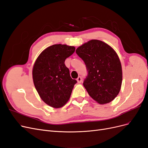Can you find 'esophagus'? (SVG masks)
Returning <instances> with one entry per match:
<instances>
[{"instance_id": "obj_1", "label": "esophagus", "mask_w": 148, "mask_h": 148, "mask_svg": "<svg viewBox=\"0 0 148 148\" xmlns=\"http://www.w3.org/2000/svg\"><path fill=\"white\" fill-rule=\"evenodd\" d=\"M77 82L78 83H82V78L81 77H78V78L77 79Z\"/></svg>"}]
</instances>
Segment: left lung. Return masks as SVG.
<instances>
[{
  "label": "left lung",
  "instance_id": "1",
  "mask_svg": "<svg viewBox=\"0 0 148 148\" xmlns=\"http://www.w3.org/2000/svg\"><path fill=\"white\" fill-rule=\"evenodd\" d=\"M76 53L84 61L88 75L83 86L99 104L113 101L122 82V65L117 53L108 44L92 39L78 47Z\"/></svg>",
  "mask_w": 148,
  "mask_h": 148
}]
</instances>
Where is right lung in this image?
<instances>
[{
    "instance_id": "right-lung-1",
    "label": "right lung",
    "mask_w": 148,
    "mask_h": 148,
    "mask_svg": "<svg viewBox=\"0 0 148 148\" xmlns=\"http://www.w3.org/2000/svg\"><path fill=\"white\" fill-rule=\"evenodd\" d=\"M75 51L73 46L54 44L46 48L36 60L33 69L34 86L42 100L60 108L68 102L77 81L70 75L65 60Z\"/></svg>"
}]
</instances>
